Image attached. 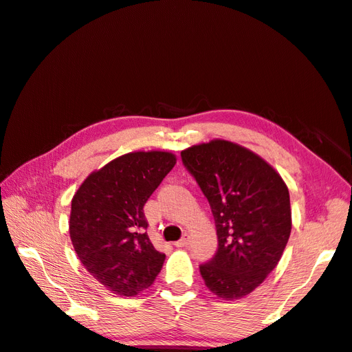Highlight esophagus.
<instances>
[{"label":"esophagus","instance_id":"34e87169","mask_svg":"<svg viewBox=\"0 0 352 352\" xmlns=\"http://www.w3.org/2000/svg\"><path fill=\"white\" fill-rule=\"evenodd\" d=\"M190 243V236L188 234H184V237L181 239V241H177L175 245L177 248H182V247H187V245Z\"/></svg>","mask_w":352,"mask_h":352}]
</instances>
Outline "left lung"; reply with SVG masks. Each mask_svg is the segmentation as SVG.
<instances>
[{
    "label": "left lung",
    "mask_w": 352,
    "mask_h": 352,
    "mask_svg": "<svg viewBox=\"0 0 352 352\" xmlns=\"http://www.w3.org/2000/svg\"><path fill=\"white\" fill-rule=\"evenodd\" d=\"M181 157L216 223L217 251L199 267L202 279L221 299H241L267 279L287 247L288 187L261 156L230 141L193 145Z\"/></svg>",
    "instance_id": "1"
}]
</instances>
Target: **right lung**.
I'll use <instances>...</instances> for the list:
<instances>
[{"label": "right lung", "instance_id": "1", "mask_svg": "<svg viewBox=\"0 0 352 352\" xmlns=\"http://www.w3.org/2000/svg\"><path fill=\"white\" fill-rule=\"evenodd\" d=\"M175 164L168 151L122 155L89 175L72 199L73 248L111 293L136 296L161 273L165 254L150 242L144 205Z\"/></svg>", "mask_w": 352, "mask_h": 352}]
</instances>
